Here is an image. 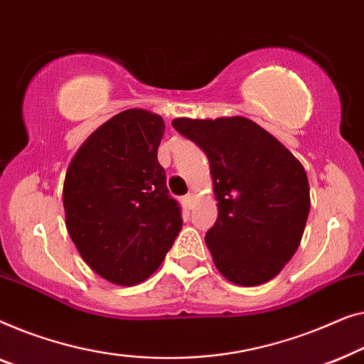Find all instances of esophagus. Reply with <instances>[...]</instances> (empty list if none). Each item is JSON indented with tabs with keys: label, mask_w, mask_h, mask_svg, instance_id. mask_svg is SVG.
Returning <instances> with one entry per match:
<instances>
[{
	"label": "esophagus",
	"mask_w": 364,
	"mask_h": 364,
	"mask_svg": "<svg viewBox=\"0 0 364 364\" xmlns=\"http://www.w3.org/2000/svg\"><path fill=\"white\" fill-rule=\"evenodd\" d=\"M181 203H183V206L186 208V209H193V206H194V196H193V194H186V196L181 198Z\"/></svg>",
	"instance_id": "34e87169"
}]
</instances>
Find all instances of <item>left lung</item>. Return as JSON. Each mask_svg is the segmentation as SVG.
<instances>
[{"instance_id":"1","label":"left lung","mask_w":364,"mask_h":364,"mask_svg":"<svg viewBox=\"0 0 364 364\" xmlns=\"http://www.w3.org/2000/svg\"><path fill=\"white\" fill-rule=\"evenodd\" d=\"M171 125L206 153L211 166L219 216L204 240L214 265L237 285L274 279L299 249L310 213L304 166L244 117L175 119Z\"/></svg>"}]
</instances>
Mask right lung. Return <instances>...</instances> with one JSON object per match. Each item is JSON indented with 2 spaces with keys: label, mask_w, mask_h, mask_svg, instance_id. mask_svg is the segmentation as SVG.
I'll return each instance as SVG.
<instances>
[{
  "label": "right lung",
  "mask_w": 364,
  "mask_h": 364,
  "mask_svg": "<svg viewBox=\"0 0 364 364\" xmlns=\"http://www.w3.org/2000/svg\"><path fill=\"white\" fill-rule=\"evenodd\" d=\"M160 115L130 109L84 141L64 181L65 226L87 265L117 285L160 267L183 219L158 163Z\"/></svg>",
  "instance_id": "1"
}]
</instances>
